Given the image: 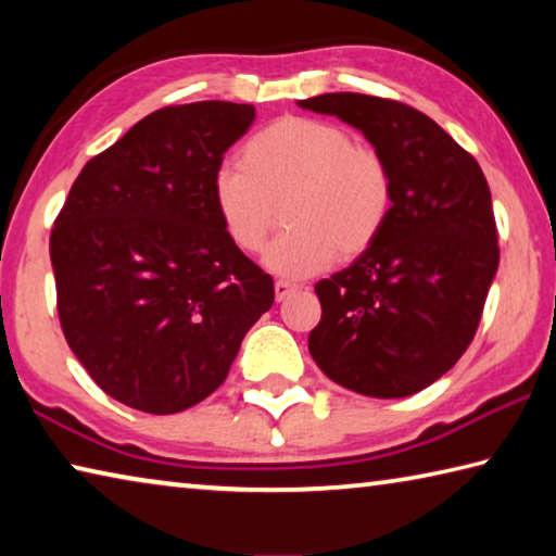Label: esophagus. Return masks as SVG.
<instances>
[{
    "instance_id": "obj_1",
    "label": "esophagus",
    "mask_w": 556,
    "mask_h": 556,
    "mask_svg": "<svg viewBox=\"0 0 556 556\" xmlns=\"http://www.w3.org/2000/svg\"><path fill=\"white\" fill-rule=\"evenodd\" d=\"M299 289H301L299 285H291V281H285V279L275 281V296H277V301H285L287 296H291Z\"/></svg>"
}]
</instances>
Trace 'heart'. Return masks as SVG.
<instances>
[{"label":"heart","instance_id":"1","mask_svg":"<svg viewBox=\"0 0 556 556\" xmlns=\"http://www.w3.org/2000/svg\"><path fill=\"white\" fill-rule=\"evenodd\" d=\"M211 203L235 250L252 255L275 228L285 205L287 232L269 244L265 267L304 279L336 257L357 260L388 228L394 176L378 149L355 144L341 125L312 117H279L240 149V166H220Z\"/></svg>","mask_w":556,"mask_h":556}]
</instances>
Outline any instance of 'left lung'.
Masks as SVG:
<instances>
[{"instance_id":"obj_1","label":"left lung","mask_w":556,"mask_h":556,"mask_svg":"<svg viewBox=\"0 0 556 556\" xmlns=\"http://www.w3.org/2000/svg\"><path fill=\"white\" fill-rule=\"evenodd\" d=\"M299 105L361 129L394 176L380 240L316 281L308 353L348 390L409 397L454 368L481 324L501 260L491 188L464 147L404 102L326 92Z\"/></svg>"}]
</instances>
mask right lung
I'll return each instance as SVG.
<instances>
[{"mask_svg": "<svg viewBox=\"0 0 556 556\" xmlns=\"http://www.w3.org/2000/svg\"><path fill=\"white\" fill-rule=\"evenodd\" d=\"M255 108L168 105L83 166L51 230L65 341L110 397L184 412L228 378L275 281L235 250L213 174Z\"/></svg>", "mask_w": 556, "mask_h": 556, "instance_id": "add662e5", "label": "right lung"}]
</instances>
